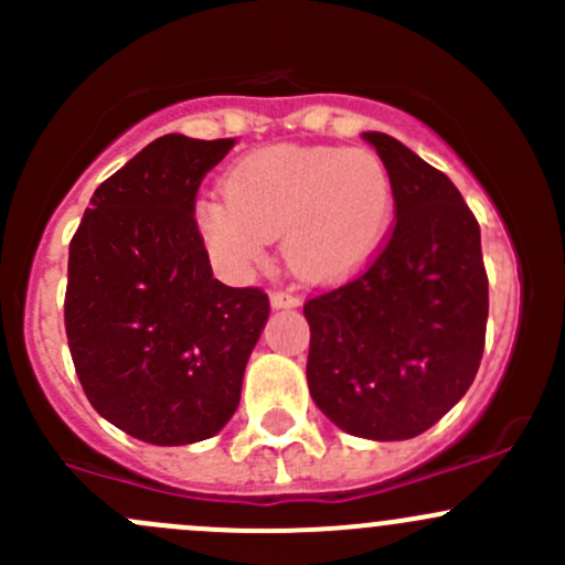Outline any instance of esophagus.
<instances>
[{
  "mask_svg": "<svg viewBox=\"0 0 565 565\" xmlns=\"http://www.w3.org/2000/svg\"><path fill=\"white\" fill-rule=\"evenodd\" d=\"M270 306L273 309H298L300 298H295V295H289V292H281V289H273Z\"/></svg>",
  "mask_w": 565,
  "mask_h": 565,
  "instance_id": "34e87169",
  "label": "esophagus"
}]
</instances>
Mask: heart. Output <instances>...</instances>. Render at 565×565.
<instances>
[{
	"label": "heart",
	"instance_id": "obj_1",
	"mask_svg": "<svg viewBox=\"0 0 565 565\" xmlns=\"http://www.w3.org/2000/svg\"><path fill=\"white\" fill-rule=\"evenodd\" d=\"M393 182L372 150L278 145L237 161L224 196H204L196 224L230 273L259 265L281 235L289 270L335 281L361 270L388 235Z\"/></svg>",
	"mask_w": 565,
	"mask_h": 565
}]
</instances>
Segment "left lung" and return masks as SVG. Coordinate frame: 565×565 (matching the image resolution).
Returning <instances> with one entry per match:
<instances>
[{"label":"left lung","instance_id":"left-lung-1","mask_svg":"<svg viewBox=\"0 0 565 565\" xmlns=\"http://www.w3.org/2000/svg\"><path fill=\"white\" fill-rule=\"evenodd\" d=\"M393 182V230L372 265L303 306L311 398L339 429L409 440L476 380L489 315L481 230L446 174L369 130Z\"/></svg>","mask_w":565,"mask_h":565}]
</instances>
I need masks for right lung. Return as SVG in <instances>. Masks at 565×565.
<instances>
[{
    "label": "right lung",
    "instance_id": "right-lung-1",
    "mask_svg": "<svg viewBox=\"0 0 565 565\" xmlns=\"http://www.w3.org/2000/svg\"><path fill=\"white\" fill-rule=\"evenodd\" d=\"M235 139L167 134L89 199L67 256L65 330L78 383L136 440L188 446L218 435L270 303L213 278L193 207Z\"/></svg>",
    "mask_w": 565,
    "mask_h": 565
}]
</instances>
